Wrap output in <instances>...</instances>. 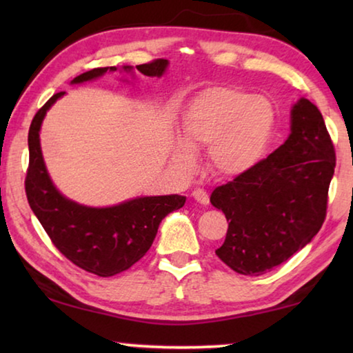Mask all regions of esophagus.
Returning <instances> with one entry per match:
<instances>
[{
  "label": "esophagus",
  "instance_id": "34e87169",
  "mask_svg": "<svg viewBox=\"0 0 353 353\" xmlns=\"http://www.w3.org/2000/svg\"><path fill=\"white\" fill-rule=\"evenodd\" d=\"M191 196H193L194 198V201H198L199 204H202V205H207L208 204V194H207V191H204V190H201V188H196L193 193H191Z\"/></svg>",
  "mask_w": 353,
  "mask_h": 353
}]
</instances>
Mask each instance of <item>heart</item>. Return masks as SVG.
Listing matches in <instances>:
<instances>
[{
	"mask_svg": "<svg viewBox=\"0 0 353 353\" xmlns=\"http://www.w3.org/2000/svg\"><path fill=\"white\" fill-rule=\"evenodd\" d=\"M276 130V109L265 97L235 87H213L190 101L181 123L182 140L172 141L171 159L183 174L198 166L194 151L208 148L212 172L236 177L260 162Z\"/></svg>",
	"mask_w": 353,
	"mask_h": 353,
	"instance_id": "obj_1",
	"label": "heart"
}]
</instances>
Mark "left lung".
<instances>
[{
    "instance_id": "1",
    "label": "left lung",
    "mask_w": 353,
    "mask_h": 353,
    "mask_svg": "<svg viewBox=\"0 0 353 353\" xmlns=\"http://www.w3.org/2000/svg\"><path fill=\"white\" fill-rule=\"evenodd\" d=\"M290 129L282 146L210 196L229 221L214 252L243 276L282 265L313 240L325 219L336 157L324 118L301 98L291 107Z\"/></svg>"
}]
</instances>
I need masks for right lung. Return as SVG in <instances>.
I'll return each instance as SVG.
<instances>
[{
    "label": "right lung",
    "mask_w": 353,
    "mask_h": 353,
    "mask_svg": "<svg viewBox=\"0 0 353 353\" xmlns=\"http://www.w3.org/2000/svg\"><path fill=\"white\" fill-rule=\"evenodd\" d=\"M166 59L137 65L141 74L162 77L168 68ZM117 67L94 68L74 77L71 83L98 79ZM134 73V67L121 68ZM65 92L52 94L35 113L29 128V168L25 181L28 202L54 246L83 271L110 277L129 270L145 255L166 214L185 204V196H141L112 207H88L71 201L56 188L48 174L40 148V128L46 112Z\"/></svg>",
    "instance_id": "obj_1"
}]
</instances>
